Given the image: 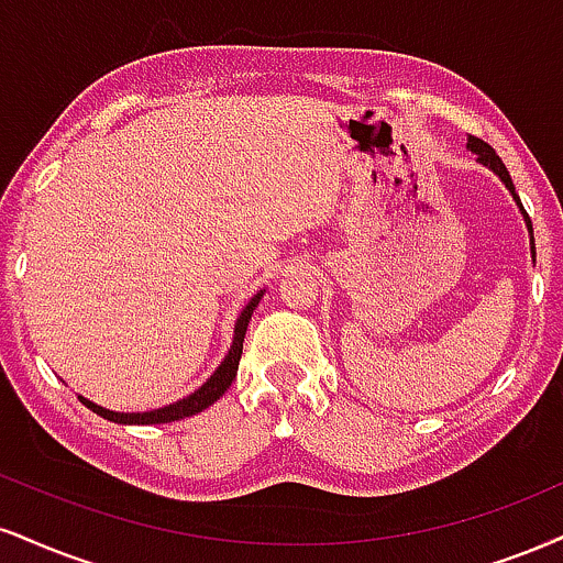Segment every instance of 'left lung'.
<instances>
[{
  "label": "left lung",
  "instance_id": "1",
  "mask_svg": "<svg viewBox=\"0 0 563 563\" xmlns=\"http://www.w3.org/2000/svg\"><path fill=\"white\" fill-rule=\"evenodd\" d=\"M466 148H470V152H475L477 154V159L483 162L485 167H490L493 173L498 175L500 180H504V186L509 188L511 191V196H514V201H517V207H519V212L525 214V222H527V230H530V249H532V260H534V235H532V222H530V217H527V212H525V207H521V201H519V196H517V191H514V183H511V175H509V170H506V165L504 162H500V157L496 152H493L490 146L485 144L483 139H475V135H470V144H466Z\"/></svg>",
  "mask_w": 563,
  "mask_h": 563
}]
</instances>
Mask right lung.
Wrapping results in <instances>:
<instances>
[{
	"instance_id": "add662e5",
	"label": "right lung",
	"mask_w": 563,
	"mask_h": 563,
	"mask_svg": "<svg viewBox=\"0 0 563 563\" xmlns=\"http://www.w3.org/2000/svg\"><path fill=\"white\" fill-rule=\"evenodd\" d=\"M262 296H264V290H260V294H254L252 299H249L246 307H243V311L239 314V320H235L233 343H230L228 356L222 358L220 367H217L212 375H209V380L201 385L199 390H194L191 396L180 398V401H175L170 406H162V409L139 411V415H123V411H110V409H104V406H97L93 401H88V398H84V396H78L80 404H86L88 409L93 411V415L110 419V422H118V424H162V422H178V419L199 415V411H205L207 406H212L217 398H220L222 393L230 388V383L235 380V372H239V362H241V354H243V335H246L249 320H252L256 303H260Z\"/></svg>"
}]
</instances>
